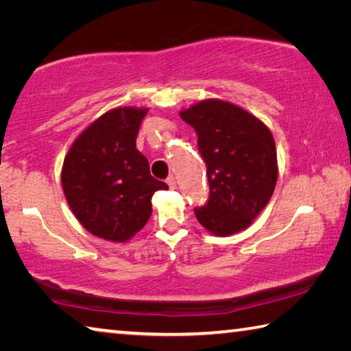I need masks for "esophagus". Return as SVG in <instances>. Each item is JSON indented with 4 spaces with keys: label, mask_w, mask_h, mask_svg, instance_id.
I'll return each instance as SVG.
<instances>
[{
    "label": "esophagus",
    "mask_w": 351,
    "mask_h": 351,
    "mask_svg": "<svg viewBox=\"0 0 351 351\" xmlns=\"http://www.w3.org/2000/svg\"><path fill=\"white\" fill-rule=\"evenodd\" d=\"M165 182L169 184L170 189H176V180H175V176H169L167 181H165Z\"/></svg>",
    "instance_id": "34e87169"
}]
</instances>
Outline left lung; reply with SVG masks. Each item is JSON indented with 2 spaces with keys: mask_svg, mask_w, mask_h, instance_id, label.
<instances>
[{
  "mask_svg": "<svg viewBox=\"0 0 351 351\" xmlns=\"http://www.w3.org/2000/svg\"><path fill=\"white\" fill-rule=\"evenodd\" d=\"M198 136L207 167L209 199L195 209L218 237L246 229L265 209L277 182V152L269 128L234 104L207 99L180 112Z\"/></svg>",
  "mask_w": 351,
  "mask_h": 351,
  "instance_id": "1",
  "label": "left lung"
}]
</instances>
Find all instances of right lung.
<instances>
[{"mask_svg": "<svg viewBox=\"0 0 351 351\" xmlns=\"http://www.w3.org/2000/svg\"><path fill=\"white\" fill-rule=\"evenodd\" d=\"M145 108L110 110L94 121L64 156L62 186L71 210L88 232L127 241L147 224L152 197L169 186L150 175L136 148Z\"/></svg>", "mask_w": 351, "mask_h": 351, "instance_id": "obj_1", "label": "right lung"}]
</instances>
